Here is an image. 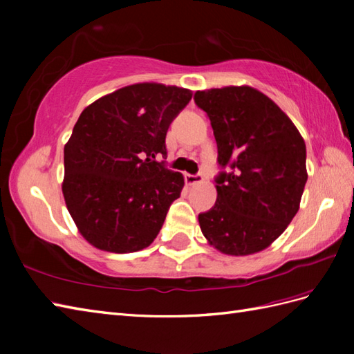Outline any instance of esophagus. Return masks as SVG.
Returning <instances> with one entry per match:
<instances>
[{"label":"esophagus","mask_w":354,"mask_h":354,"mask_svg":"<svg viewBox=\"0 0 354 354\" xmlns=\"http://www.w3.org/2000/svg\"><path fill=\"white\" fill-rule=\"evenodd\" d=\"M202 179H204V178H202L201 173H194V175H192V173H187V175H185V183L189 185L198 184V183L202 181Z\"/></svg>","instance_id":"obj_1"}]
</instances>
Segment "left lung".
<instances>
[{
    "label": "left lung",
    "instance_id": "obj_1",
    "mask_svg": "<svg viewBox=\"0 0 354 354\" xmlns=\"http://www.w3.org/2000/svg\"><path fill=\"white\" fill-rule=\"evenodd\" d=\"M217 142L214 207L199 214L208 242L223 254L265 250L297 214L307 183L306 145L290 118L250 86L194 93Z\"/></svg>",
    "mask_w": 354,
    "mask_h": 354
}]
</instances>
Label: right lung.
<instances>
[{
  "instance_id": "obj_1",
  "label": "right lung",
  "mask_w": 354,
  "mask_h": 354,
  "mask_svg": "<svg viewBox=\"0 0 354 354\" xmlns=\"http://www.w3.org/2000/svg\"><path fill=\"white\" fill-rule=\"evenodd\" d=\"M192 91L137 84L89 104L64 149L62 192L80 234L103 251L126 254L153 242L184 178L156 161L169 126Z\"/></svg>"
}]
</instances>
